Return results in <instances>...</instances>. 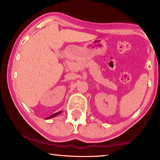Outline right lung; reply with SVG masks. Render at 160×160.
Returning a JSON list of instances; mask_svg holds the SVG:
<instances>
[{
  "label": "right lung",
  "mask_w": 160,
  "mask_h": 160,
  "mask_svg": "<svg viewBox=\"0 0 160 160\" xmlns=\"http://www.w3.org/2000/svg\"><path fill=\"white\" fill-rule=\"evenodd\" d=\"M61 113V111H59V112H57V113H54V114H52V116H49V117H47V118L48 119V118H52V117H54V116H56L57 115H58V114H59Z\"/></svg>",
  "instance_id": "right-lung-1"
}]
</instances>
